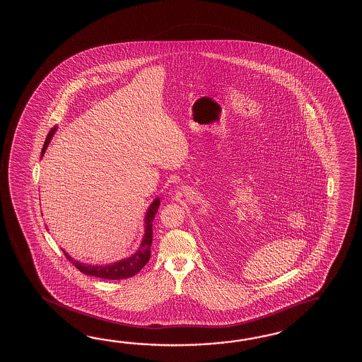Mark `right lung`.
<instances>
[{"instance_id": "1", "label": "right lung", "mask_w": 362, "mask_h": 362, "mask_svg": "<svg viewBox=\"0 0 362 362\" xmlns=\"http://www.w3.org/2000/svg\"><path fill=\"white\" fill-rule=\"evenodd\" d=\"M55 131H57V127L49 132L47 139H45V144L42 146L41 156L47 151V146L53 139ZM159 206H160V200H159V198H156L147 209L146 216H145V235H144V239L141 242L139 250L136 251V254L132 255L131 257H127V259H123L120 262L108 264V265H92V264L75 262L74 257H71L64 250H62V251H63L64 256L69 259V262H72V265H75L77 269L86 274V276L103 278V279H125V278L133 277L150 260V256H151L150 248H151V243H153V221H154L155 214L158 212Z\"/></svg>"}]
</instances>
